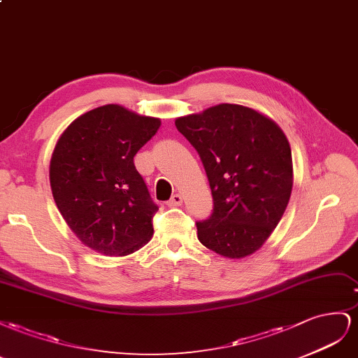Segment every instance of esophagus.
I'll list each match as a JSON object with an SVG mask.
<instances>
[{"label":"esophagus","mask_w":358,"mask_h":358,"mask_svg":"<svg viewBox=\"0 0 358 358\" xmlns=\"http://www.w3.org/2000/svg\"><path fill=\"white\" fill-rule=\"evenodd\" d=\"M182 203V196L180 193H176L169 201H168V207H180Z\"/></svg>","instance_id":"34e87169"}]
</instances>
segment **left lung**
Listing matches in <instances>:
<instances>
[{
	"label": "left lung",
	"mask_w": 358,
	"mask_h": 358,
	"mask_svg": "<svg viewBox=\"0 0 358 358\" xmlns=\"http://www.w3.org/2000/svg\"><path fill=\"white\" fill-rule=\"evenodd\" d=\"M180 134L195 147L213 195L198 240L223 258L259 250L278 227L292 190V156L283 130L259 110L220 103L178 117Z\"/></svg>",
	"instance_id": "obj_1"
}]
</instances>
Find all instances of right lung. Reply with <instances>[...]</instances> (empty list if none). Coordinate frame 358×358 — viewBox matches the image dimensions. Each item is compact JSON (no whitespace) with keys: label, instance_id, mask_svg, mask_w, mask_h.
<instances>
[{"label":"right lung","instance_id":"right-lung-1","mask_svg":"<svg viewBox=\"0 0 358 358\" xmlns=\"http://www.w3.org/2000/svg\"><path fill=\"white\" fill-rule=\"evenodd\" d=\"M160 124V118L110 103L78 117L57 141L50 189L61 216L87 248L127 257L151 240L159 207L134 157Z\"/></svg>","mask_w":358,"mask_h":358}]
</instances>
